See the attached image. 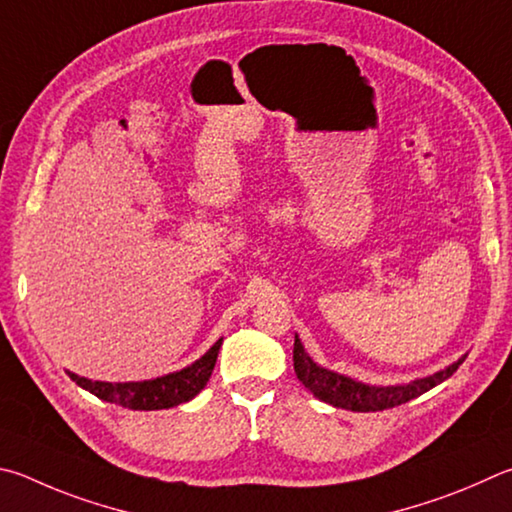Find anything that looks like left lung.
<instances>
[{
	"mask_svg": "<svg viewBox=\"0 0 512 512\" xmlns=\"http://www.w3.org/2000/svg\"><path fill=\"white\" fill-rule=\"evenodd\" d=\"M463 360H466V356H461L457 362L436 371V374L416 378L412 383L385 387L360 383V380L338 374V371L320 367L318 362H313V358L306 353L302 340L297 336L293 345V367L297 378H300V383L309 389L315 398H320V401L333 407H342V410L349 412H380L412 401V398L430 392L432 387L443 383V380H448L454 371L459 369Z\"/></svg>",
	"mask_w": 512,
	"mask_h": 512,
	"instance_id": "8db88e82",
	"label": "left lung"
}]
</instances>
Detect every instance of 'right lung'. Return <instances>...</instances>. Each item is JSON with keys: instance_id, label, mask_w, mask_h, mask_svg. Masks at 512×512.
<instances>
[{"instance_id": "right-lung-1", "label": "right lung", "mask_w": 512, "mask_h": 512, "mask_svg": "<svg viewBox=\"0 0 512 512\" xmlns=\"http://www.w3.org/2000/svg\"><path fill=\"white\" fill-rule=\"evenodd\" d=\"M221 342H224V338H219L215 345L203 353L199 360H194L192 365L152 380H136V383H105V380H91L85 376H78L73 374V371H67V374L73 383L98 396L100 401L127 407V410H141V412L170 410V407L192 401V398L206 387V383L212 376V369H215Z\"/></svg>"}]
</instances>
